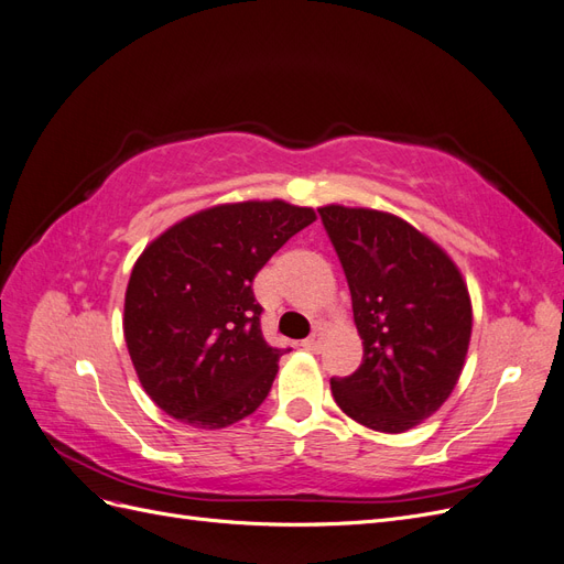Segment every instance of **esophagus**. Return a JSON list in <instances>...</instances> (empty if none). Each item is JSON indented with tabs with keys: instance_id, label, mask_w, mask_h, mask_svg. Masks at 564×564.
Returning a JSON list of instances; mask_svg holds the SVG:
<instances>
[{
	"instance_id": "34e87169",
	"label": "esophagus",
	"mask_w": 564,
	"mask_h": 564,
	"mask_svg": "<svg viewBox=\"0 0 564 564\" xmlns=\"http://www.w3.org/2000/svg\"><path fill=\"white\" fill-rule=\"evenodd\" d=\"M301 346H303L305 350H313V352H317V350L322 348V336H319V334H313V336L305 338Z\"/></svg>"
}]
</instances>
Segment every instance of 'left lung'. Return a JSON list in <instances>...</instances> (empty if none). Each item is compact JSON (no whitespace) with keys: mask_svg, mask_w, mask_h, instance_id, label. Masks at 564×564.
I'll return each instance as SVG.
<instances>
[{"mask_svg":"<svg viewBox=\"0 0 564 564\" xmlns=\"http://www.w3.org/2000/svg\"><path fill=\"white\" fill-rule=\"evenodd\" d=\"M344 265L362 365L332 379L340 412L404 433L447 402L473 332L468 284L452 256L404 218L327 204L317 209Z\"/></svg>","mask_w":564,"mask_h":564,"instance_id":"obj_1","label":"left lung"}]
</instances>
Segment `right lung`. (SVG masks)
<instances>
[{"mask_svg": "<svg viewBox=\"0 0 564 564\" xmlns=\"http://www.w3.org/2000/svg\"><path fill=\"white\" fill-rule=\"evenodd\" d=\"M315 218L284 199L216 204L143 249L124 294V340L162 412L218 431L261 406L284 350L265 344L251 282Z\"/></svg>", "mask_w": 564, "mask_h": 564, "instance_id": "1", "label": "right lung"}]
</instances>
